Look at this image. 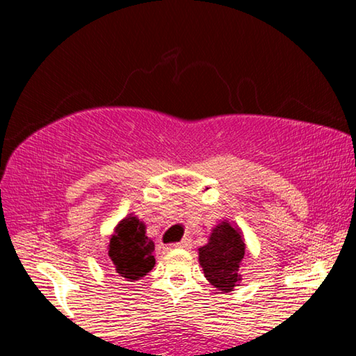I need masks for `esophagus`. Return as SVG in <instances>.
<instances>
[{"mask_svg":"<svg viewBox=\"0 0 356 356\" xmlns=\"http://www.w3.org/2000/svg\"><path fill=\"white\" fill-rule=\"evenodd\" d=\"M191 240L190 238H182L179 243H176V248H190Z\"/></svg>","mask_w":356,"mask_h":356,"instance_id":"1","label":"esophagus"}]
</instances>
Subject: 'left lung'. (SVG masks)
<instances>
[{
    "mask_svg": "<svg viewBox=\"0 0 356 356\" xmlns=\"http://www.w3.org/2000/svg\"><path fill=\"white\" fill-rule=\"evenodd\" d=\"M245 248L242 231L237 226L225 220L213 227L209 243L200 248V264L210 284L221 292H231L238 286Z\"/></svg>",
    "mask_w": 356,
    "mask_h": 356,
    "instance_id": "1",
    "label": "left lung"
}]
</instances>
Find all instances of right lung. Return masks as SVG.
<instances>
[{
  "instance_id": "obj_1",
  "label": "right lung",
  "mask_w": 356,
  "mask_h": 356,
  "mask_svg": "<svg viewBox=\"0 0 356 356\" xmlns=\"http://www.w3.org/2000/svg\"><path fill=\"white\" fill-rule=\"evenodd\" d=\"M154 242L146 236V226L134 215L119 221L108 245L116 273L125 281L141 280L154 268Z\"/></svg>"
}]
</instances>
